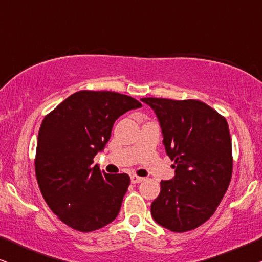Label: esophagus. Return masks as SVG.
Returning <instances> with one entry per match:
<instances>
[{
	"instance_id": "esophagus-1",
	"label": "esophagus",
	"mask_w": 262,
	"mask_h": 262,
	"mask_svg": "<svg viewBox=\"0 0 262 262\" xmlns=\"http://www.w3.org/2000/svg\"><path fill=\"white\" fill-rule=\"evenodd\" d=\"M144 179L141 178V177H137V175H131V182L132 184H139V182H142Z\"/></svg>"
}]
</instances>
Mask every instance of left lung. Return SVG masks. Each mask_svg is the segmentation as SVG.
Masks as SVG:
<instances>
[{"mask_svg":"<svg viewBox=\"0 0 262 262\" xmlns=\"http://www.w3.org/2000/svg\"><path fill=\"white\" fill-rule=\"evenodd\" d=\"M155 112L173 179L161 181L151 216L174 232L198 228L212 216L230 184L231 138L224 117L199 100L143 98Z\"/></svg>","mask_w":262,"mask_h":262,"instance_id":"1","label":"left lung"}]
</instances>
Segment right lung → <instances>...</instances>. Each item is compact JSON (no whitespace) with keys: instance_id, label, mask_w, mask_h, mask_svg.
<instances>
[{"instance_id":"add662e5","label":"right lung","mask_w":262,"mask_h":262,"mask_svg":"<svg viewBox=\"0 0 262 262\" xmlns=\"http://www.w3.org/2000/svg\"><path fill=\"white\" fill-rule=\"evenodd\" d=\"M142 103L114 92L81 91L42 120L35 175L45 202L78 231H94L116 220L130 185L127 174H106L93 159L111 138L114 121Z\"/></svg>"}]
</instances>
